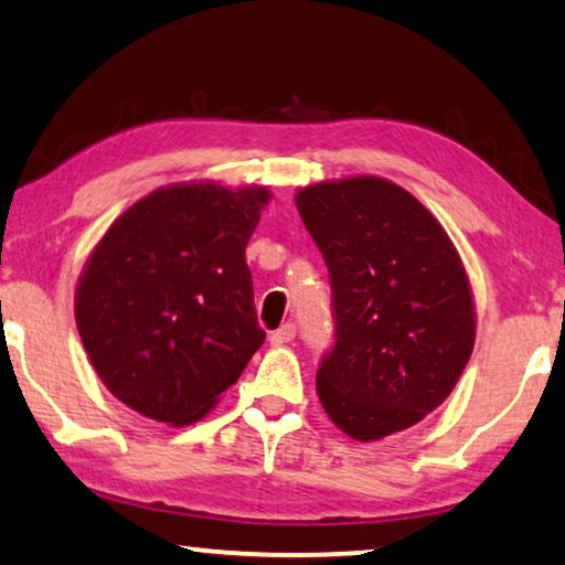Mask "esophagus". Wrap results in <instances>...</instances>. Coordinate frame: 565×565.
<instances>
[{"label":"esophagus","mask_w":565,"mask_h":565,"mask_svg":"<svg viewBox=\"0 0 565 565\" xmlns=\"http://www.w3.org/2000/svg\"><path fill=\"white\" fill-rule=\"evenodd\" d=\"M292 338H295V326L285 323L282 328H277V331L270 335V343L273 345H285V343H290Z\"/></svg>","instance_id":"obj_1"}]
</instances>
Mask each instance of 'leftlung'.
Segmentation results:
<instances>
[{
  "mask_svg": "<svg viewBox=\"0 0 565 565\" xmlns=\"http://www.w3.org/2000/svg\"><path fill=\"white\" fill-rule=\"evenodd\" d=\"M333 290L335 343L320 404L338 429L376 441L452 394L475 345V302L452 239L419 199L381 177L295 194Z\"/></svg>",
  "mask_w": 565,
  "mask_h": 565,
  "instance_id": "1",
  "label": "left lung"
}]
</instances>
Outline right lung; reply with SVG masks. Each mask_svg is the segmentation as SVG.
Returning <instances> with one entry per match:
<instances>
[{"instance_id":"add662e5","label":"right lung","mask_w":565,"mask_h":565,"mask_svg":"<svg viewBox=\"0 0 565 565\" xmlns=\"http://www.w3.org/2000/svg\"><path fill=\"white\" fill-rule=\"evenodd\" d=\"M270 189L161 186L118 216L83 267L75 323L108 392L171 427L199 422L263 345L245 247Z\"/></svg>"}]
</instances>
